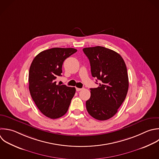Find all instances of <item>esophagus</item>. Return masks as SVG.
Here are the masks:
<instances>
[{
	"instance_id": "1",
	"label": "esophagus",
	"mask_w": 159,
	"mask_h": 159,
	"mask_svg": "<svg viewBox=\"0 0 159 159\" xmlns=\"http://www.w3.org/2000/svg\"><path fill=\"white\" fill-rule=\"evenodd\" d=\"M76 91H81V90L84 89V88H76Z\"/></svg>"
}]
</instances>
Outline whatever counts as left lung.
Here are the masks:
<instances>
[{
    "label": "left lung",
    "instance_id": "obj_1",
    "mask_svg": "<svg viewBox=\"0 0 159 159\" xmlns=\"http://www.w3.org/2000/svg\"><path fill=\"white\" fill-rule=\"evenodd\" d=\"M83 50L89 60L93 77L101 81L98 88L90 89L86 109L93 118L107 120L116 114L127 93L129 78L125 63L119 53L103 47Z\"/></svg>",
    "mask_w": 159,
    "mask_h": 159
}]
</instances>
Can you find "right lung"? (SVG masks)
I'll return each instance as SVG.
<instances>
[{
	"instance_id": "obj_1",
	"label": "right lung",
	"mask_w": 159,
	"mask_h": 159,
	"mask_svg": "<svg viewBox=\"0 0 159 159\" xmlns=\"http://www.w3.org/2000/svg\"><path fill=\"white\" fill-rule=\"evenodd\" d=\"M77 52L72 48H53L39 53L32 61L29 74V91L41 112L50 119L65 115L76 89L57 84L63 61Z\"/></svg>"
}]
</instances>
